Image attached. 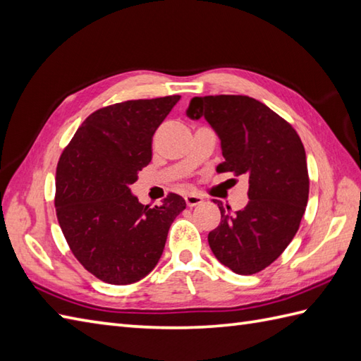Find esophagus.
Returning <instances> with one entry per match:
<instances>
[{"label":"esophagus","mask_w":361,"mask_h":361,"mask_svg":"<svg viewBox=\"0 0 361 361\" xmlns=\"http://www.w3.org/2000/svg\"><path fill=\"white\" fill-rule=\"evenodd\" d=\"M184 200H186L188 206H190V207L198 206V204H201V203H203V201H204L203 197H200V195H197V194H189V195L184 197Z\"/></svg>","instance_id":"obj_1"}]
</instances>
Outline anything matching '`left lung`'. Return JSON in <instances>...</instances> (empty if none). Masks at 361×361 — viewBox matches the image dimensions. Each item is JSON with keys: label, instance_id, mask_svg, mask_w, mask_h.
Here are the masks:
<instances>
[{"label": "left lung", "instance_id": "8db88e82", "mask_svg": "<svg viewBox=\"0 0 361 361\" xmlns=\"http://www.w3.org/2000/svg\"><path fill=\"white\" fill-rule=\"evenodd\" d=\"M186 115L204 118L220 138L224 163L219 172L246 175L249 203L241 211L221 212L209 232L215 258L235 274L263 271L281 255L303 219L309 177L306 152L289 123L254 98L209 95L190 99Z\"/></svg>", "mask_w": 361, "mask_h": 361}]
</instances>
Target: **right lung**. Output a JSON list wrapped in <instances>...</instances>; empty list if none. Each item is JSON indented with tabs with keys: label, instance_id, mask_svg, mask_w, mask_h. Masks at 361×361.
Masks as SVG:
<instances>
[{
	"label": "right lung",
	"instance_id": "right-lung-1",
	"mask_svg": "<svg viewBox=\"0 0 361 361\" xmlns=\"http://www.w3.org/2000/svg\"><path fill=\"white\" fill-rule=\"evenodd\" d=\"M180 95L132 99L89 115L56 166V219L73 255L109 284L135 283L160 262L167 232L186 209L169 194L145 206L130 192L152 160V137Z\"/></svg>",
	"mask_w": 361,
	"mask_h": 361
}]
</instances>
